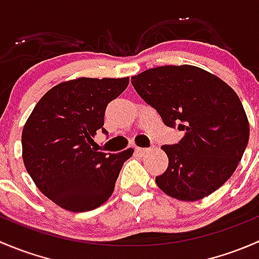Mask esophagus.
<instances>
[{"instance_id": "1", "label": "esophagus", "mask_w": 259, "mask_h": 259, "mask_svg": "<svg viewBox=\"0 0 259 259\" xmlns=\"http://www.w3.org/2000/svg\"><path fill=\"white\" fill-rule=\"evenodd\" d=\"M135 151H137L139 155H144V154L148 153L149 149H146V148H135Z\"/></svg>"}]
</instances>
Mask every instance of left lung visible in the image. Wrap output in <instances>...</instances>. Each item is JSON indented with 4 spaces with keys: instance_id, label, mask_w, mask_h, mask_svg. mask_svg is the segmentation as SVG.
Returning <instances> with one entry per match:
<instances>
[{
    "instance_id": "8db88e82",
    "label": "left lung",
    "mask_w": 259,
    "mask_h": 259,
    "mask_svg": "<svg viewBox=\"0 0 259 259\" xmlns=\"http://www.w3.org/2000/svg\"><path fill=\"white\" fill-rule=\"evenodd\" d=\"M146 104L166 126L184 137L163 145L169 165L156 185L171 198L195 202L215 192L234 173L249 139V122L236 91L192 65L159 66L132 76Z\"/></svg>"
}]
</instances>
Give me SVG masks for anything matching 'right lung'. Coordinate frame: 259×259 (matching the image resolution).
Here are the masks:
<instances>
[{
	"label": "right lung",
	"instance_id": "right-lung-1",
	"mask_svg": "<svg viewBox=\"0 0 259 259\" xmlns=\"http://www.w3.org/2000/svg\"><path fill=\"white\" fill-rule=\"evenodd\" d=\"M129 85L121 79L64 81L36 104L22 130L26 170L44 195L70 211H88L111 197L129 148L106 154L91 148L105 109Z\"/></svg>",
	"mask_w": 259,
	"mask_h": 259
}]
</instances>
